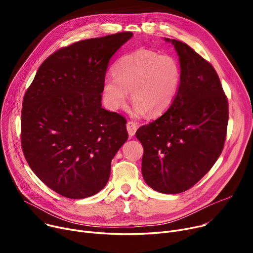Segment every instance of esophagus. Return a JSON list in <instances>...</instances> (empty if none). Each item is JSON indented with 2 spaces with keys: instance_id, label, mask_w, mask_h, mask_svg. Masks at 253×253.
Segmentation results:
<instances>
[{
  "instance_id": "esophagus-1",
  "label": "esophagus",
  "mask_w": 253,
  "mask_h": 253,
  "mask_svg": "<svg viewBox=\"0 0 253 253\" xmlns=\"http://www.w3.org/2000/svg\"><path fill=\"white\" fill-rule=\"evenodd\" d=\"M126 127H127V131H128V133H129V136H133L135 134L136 130H137V125L134 122L128 121Z\"/></svg>"
}]
</instances>
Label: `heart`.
<instances>
[{
  "mask_svg": "<svg viewBox=\"0 0 253 253\" xmlns=\"http://www.w3.org/2000/svg\"><path fill=\"white\" fill-rule=\"evenodd\" d=\"M102 83V98L111 110L125 104L128 91L137 114H164L176 99L181 84L179 62L169 54L137 49L120 57Z\"/></svg>",
  "mask_w": 253,
  "mask_h": 253,
  "instance_id": "heart-1",
  "label": "heart"
}]
</instances>
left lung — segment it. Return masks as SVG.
Segmentation results:
<instances>
[{"mask_svg":"<svg viewBox=\"0 0 253 253\" xmlns=\"http://www.w3.org/2000/svg\"><path fill=\"white\" fill-rule=\"evenodd\" d=\"M166 41H170L166 39ZM181 84L169 110L136 131L142 143V176L164 194L191 189L214 165L227 136L229 104L209 61L177 40Z\"/></svg>","mask_w":253,"mask_h":253,"instance_id":"8db88e82","label":"left lung"}]
</instances>
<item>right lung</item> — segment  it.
<instances>
[{
  "label": "right lung",
  "mask_w": 253,
  "mask_h": 253,
  "mask_svg": "<svg viewBox=\"0 0 253 253\" xmlns=\"http://www.w3.org/2000/svg\"><path fill=\"white\" fill-rule=\"evenodd\" d=\"M122 32L62 47L40 68L21 110V148L35 174L71 199L95 195L128 138L126 119L101 106L109 61L132 37Z\"/></svg>",
  "instance_id": "right-lung-1"
}]
</instances>
